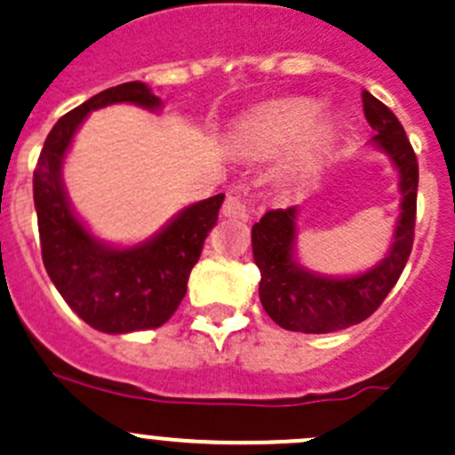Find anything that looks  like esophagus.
Returning <instances> with one entry per match:
<instances>
[{
	"instance_id": "esophagus-1",
	"label": "esophagus",
	"mask_w": 455,
	"mask_h": 455,
	"mask_svg": "<svg viewBox=\"0 0 455 455\" xmlns=\"http://www.w3.org/2000/svg\"><path fill=\"white\" fill-rule=\"evenodd\" d=\"M251 212V204L238 190L229 192L226 204H223V214L229 219H247Z\"/></svg>"
}]
</instances>
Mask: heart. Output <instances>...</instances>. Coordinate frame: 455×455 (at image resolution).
Returning a JSON list of instances; mask_svg holds the SVG:
<instances>
[{"label":"heart","mask_w":455,"mask_h":455,"mask_svg":"<svg viewBox=\"0 0 455 455\" xmlns=\"http://www.w3.org/2000/svg\"><path fill=\"white\" fill-rule=\"evenodd\" d=\"M318 115V103L312 99H285L269 103L243 116L232 130L238 150L254 156H269L283 150L312 128ZM330 125H321L307 137L303 156H312L316 148L325 143Z\"/></svg>","instance_id":"1"}]
</instances>
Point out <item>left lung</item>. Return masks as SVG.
<instances>
[{
	"label": "left lung",
	"mask_w": 455,
	"mask_h": 455,
	"mask_svg": "<svg viewBox=\"0 0 455 455\" xmlns=\"http://www.w3.org/2000/svg\"><path fill=\"white\" fill-rule=\"evenodd\" d=\"M365 119L380 148L398 170L400 201L394 243L379 265L356 276H321L296 260V208L269 210L251 226V251L260 269L259 296L276 325L303 334H330L370 318L403 274L413 245L418 159L394 112L374 94L363 92Z\"/></svg>",
	"instance_id": "obj_1"
}]
</instances>
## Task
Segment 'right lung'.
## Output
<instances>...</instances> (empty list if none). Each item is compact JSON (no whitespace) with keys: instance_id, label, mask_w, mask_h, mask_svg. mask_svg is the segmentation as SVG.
Here are the masks:
<instances>
[{"instance_id":"right-lung-1","label":"right lung","mask_w":455,"mask_h":455,"mask_svg":"<svg viewBox=\"0 0 455 455\" xmlns=\"http://www.w3.org/2000/svg\"><path fill=\"white\" fill-rule=\"evenodd\" d=\"M112 103L161 108V99L141 81L108 88L76 106L46 137L33 174V196L44 267L60 294L94 330L128 334L161 327L177 312L226 195L188 205L139 245L115 247L94 238L70 208L61 165L85 116Z\"/></svg>"}]
</instances>
